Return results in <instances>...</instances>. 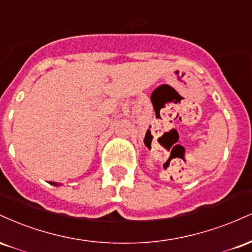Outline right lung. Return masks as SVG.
<instances>
[{
	"instance_id": "1",
	"label": "right lung",
	"mask_w": 252,
	"mask_h": 252,
	"mask_svg": "<svg viewBox=\"0 0 252 252\" xmlns=\"http://www.w3.org/2000/svg\"><path fill=\"white\" fill-rule=\"evenodd\" d=\"M50 184L53 185V186H60L59 182H52V181H50Z\"/></svg>"
}]
</instances>
